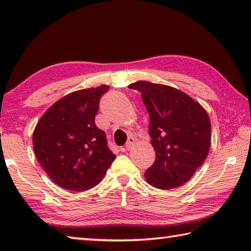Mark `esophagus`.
I'll return each mask as SVG.
<instances>
[{
    "instance_id": "1",
    "label": "esophagus",
    "mask_w": 251,
    "mask_h": 251,
    "mask_svg": "<svg viewBox=\"0 0 251 251\" xmlns=\"http://www.w3.org/2000/svg\"><path fill=\"white\" fill-rule=\"evenodd\" d=\"M134 144H135V139L133 137H129L128 141H127V143H126V145H125V150L126 151L131 150V147L134 146Z\"/></svg>"
}]
</instances>
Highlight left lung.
<instances>
[{
	"mask_svg": "<svg viewBox=\"0 0 251 251\" xmlns=\"http://www.w3.org/2000/svg\"><path fill=\"white\" fill-rule=\"evenodd\" d=\"M129 88L142 93L150 115L148 131L156 159L145 173L159 189L184 185L201 166L210 148V121L202 106L181 91L139 80Z\"/></svg>",
	"mask_w": 251,
	"mask_h": 251,
	"instance_id": "8db88e82",
	"label": "left lung"
}]
</instances>
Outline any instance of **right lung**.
I'll return each instance as SVG.
<instances>
[{
    "instance_id": "right-lung-1",
    "label": "right lung",
    "mask_w": 251,
    "mask_h": 251,
    "mask_svg": "<svg viewBox=\"0 0 251 251\" xmlns=\"http://www.w3.org/2000/svg\"><path fill=\"white\" fill-rule=\"evenodd\" d=\"M107 85L62 97L46 110L33 133L41 166L55 184L73 192L100 184L115 155L106 135L95 125L99 103Z\"/></svg>"
}]
</instances>
